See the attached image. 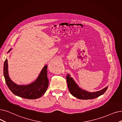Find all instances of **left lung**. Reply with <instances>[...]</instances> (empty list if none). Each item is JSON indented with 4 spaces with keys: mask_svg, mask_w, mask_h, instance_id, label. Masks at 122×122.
Returning a JSON list of instances; mask_svg holds the SVG:
<instances>
[{
    "mask_svg": "<svg viewBox=\"0 0 122 122\" xmlns=\"http://www.w3.org/2000/svg\"><path fill=\"white\" fill-rule=\"evenodd\" d=\"M66 80L70 93L72 95V96L79 99L89 100L96 98L103 95L106 91L108 87V86H107L101 90L100 91L90 92L79 87L78 85L74 80L73 78L71 77L69 74L67 75Z\"/></svg>",
    "mask_w": 122,
    "mask_h": 122,
    "instance_id": "obj_1",
    "label": "left lung"
}]
</instances>
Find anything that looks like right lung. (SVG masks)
Returning a JSON list of instances; mask_svg holds the SVG:
<instances>
[{
  "mask_svg": "<svg viewBox=\"0 0 122 122\" xmlns=\"http://www.w3.org/2000/svg\"><path fill=\"white\" fill-rule=\"evenodd\" d=\"M11 48L8 51L9 53ZM3 75L7 85L14 95L27 99H36L41 97L46 92L48 87L49 80L47 78V65L42 68L36 80L29 84L17 85L10 78L8 70V61L5 60L3 67Z\"/></svg>",
  "mask_w": 122,
  "mask_h": 122,
  "instance_id": "right-lung-1",
  "label": "right lung"
}]
</instances>
